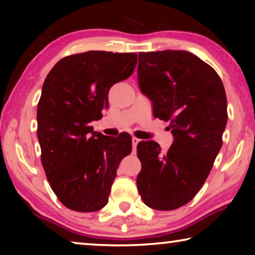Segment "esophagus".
Masks as SVG:
<instances>
[{
    "instance_id": "obj_1",
    "label": "esophagus",
    "mask_w": 255,
    "mask_h": 255,
    "mask_svg": "<svg viewBox=\"0 0 255 255\" xmlns=\"http://www.w3.org/2000/svg\"><path fill=\"white\" fill-rule=\"evenodd\" d=\"M131 143H132V148H133V150H135L137 144L139 143V139H138V138H136V137H132L131 138Z\"/></svg>"
}]
</instances>
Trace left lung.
<instances>
[{"mask_svg": "<svg viewBox=\"0 0 255 255\" xmlns=\"http://www.w3.org/2000/svg\"><path fill=\"white\" fill-rule=\"evenodd\" d=\"M138 83L154 117L169 122L174 137L165 154L140 141L137 189L144 204L173 210L193 199L213 169L227 124V99L213 67L185 50L139 53Z\"/></svg>", "mask_w": 255, "mask_h": 255, "instance_id": "obj_1", "label": "left lung"}]
</instances>
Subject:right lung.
I'll return each mask as SVG.
<instances>
[{
	"instance_id": "add662e5",
	"label": "right lung",
	"mask_w": 255,
	"mask_h": 255,
	"mask_svg": "<svg viewBox=\"0 0 255 255\" xmlns=\"http://www.w3.org/2000/svg\"><path fill=\"white\" fill-rule=\"evenodd\" d=\"M135 53L90 50L66 56L51 68L37 108L41 163L62 204L93 213L108 204L122 159L131 152V136L93 131L114 84L128 79Z\"/></svg>"
}]
</instances>
